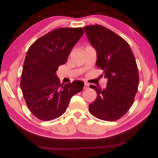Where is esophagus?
Segmentation results:
<instances>
[{"instance_id": "esophagus-1", "label": "esophagus", "mask_w": 158, "mask_h": 158, "mask_svg": "<svg viewBox=\"0 0 158 158\" xmlns=\"http://www.w3.org/2000/svg\"><path fill=\"white\" fill-rule=\"evenodd\" d=\"M89 84H87V83H85L84 86V90H86V89H89Z\"/></svg>"}]
</instances>
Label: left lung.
I'll return each mask as SVG.
<instances>
[{"label":"left lung","instance_id":"left-lung-1","mask_svg":"<svg viewBox=\"0 0 158 158\" xmlns=\"http://www.w3.org/2000/svg\"><path fill=\"white\" fill-rule=\"evenodd\" d=\"M84 31L97 52L96 65L108 79L105 89L90 85L97 98L89 111L98 119L116 121L132 106L137 92L139 77L135 56L129 44L109 29L93 25L85 26Z\"/></svg>","mask_w":158,"mask_h":158}]
</instances>
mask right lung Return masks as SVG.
Masks as SVG:
<instances>
[{
    "instance_id": "obj_1",
    "label": "right lung",
    "mask_w": 158,
    "mask_h": 158,
    "mask_svg": "<svg viewBox=\"0 0 158 158\" xmlns=\"http://www.w3.org/2000/svg\"><path fill=\"white\" fill-rule=\"evenodd\" d=\"M82 28H61L44 35L29 47L23 63L21 89L26 105L37 118L52 121L63 115L84 83L60 84L56 73L81 38Z\"/></svg>"
}]
</instances>
